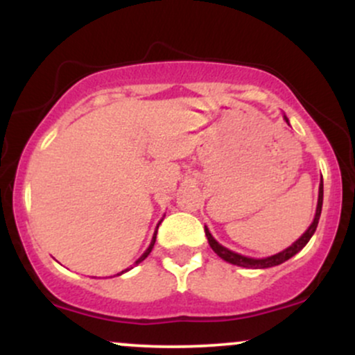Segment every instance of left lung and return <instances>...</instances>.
<instances>
[{"mask_svg":"<svg viewBox=\"0 0 355 355\" xmlns=\"http://www.w3.org/2000/svg\"><path fill=\"white\" fill-rule=\"evenodd\" d=\"M285 121L288 123L287 116H284ZM322 200H324V182L320 180V185H319V200H317V210H315V217H313V222L311 223V227H309L307 230L304 232L302 237L299 240H295L294 243H292L291 247H287L285 250L279 252V254L275 255H270V257H266V259H250V257H245V255H240V254H235V252L229 250V248H225L223 245H220V243L211 237V234L209 232V229L205 227V235L207 239H209V243L211 247V250L217 254L220 259H223L225 262L229 263H234V266H239V267H247V268H268V267H275V266H280V263H284L285 260H288L291 257H294L295 254H299L302 248L307 245V242L311 240V237L313 235V232L317 229V223H319V218H320V211H322Z\"/></svg>","mask_w":355,"mask_h":355,"instance_id":"obj_1","label":"left lung"}]
</instances>
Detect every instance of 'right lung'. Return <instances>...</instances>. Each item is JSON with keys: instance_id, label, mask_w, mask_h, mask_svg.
<instances>
[{"instance_id": "right-lung-1", "label": "right lung", "mask_w": 355, "mask_h": 355, "mask_svg": "<svg viewBox=\"0 0 355 355\" xmlns=\"http://www.w3.org/2000/svg\"><path fill=\"white\" fill-rule=\"evenodd\" d=\"M158 225H160V223H158ZM157 229H158V227H157ZM155 239H157V230H155V234H153V239H152V242H150L148 248H146V250L144 252V255H141L140 259H138L135 263H140V262H144V260L146 259V257L150 255V252H152V248H153V245H155ZM126 270H128V268H126ZM126 270H123V272H126ZM123 272H121V274H123ZM121 274H116V275H121Z\"/></svg>"}]
</instances>
